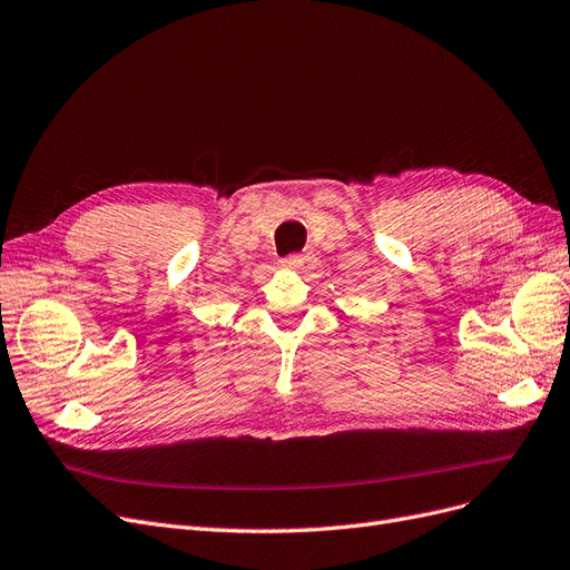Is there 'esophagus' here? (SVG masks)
I'll return each instance as SVG.
<instances>
[{"label": "esophagus", "instance_id": "obj_1", "mask_svg": "<svg viewBox=\"0 0 570 570\" xmlns=\"http://www.w3.org/2000/svg\"><path fill=\"white\" fill-rule=\"evenodd\" d=\"M284 267L293 272H309L314 267V256H309V253H296V256L284 258Z\"/></svg>", "mask_w": 570, "mask_h": 570}]
</instances>
